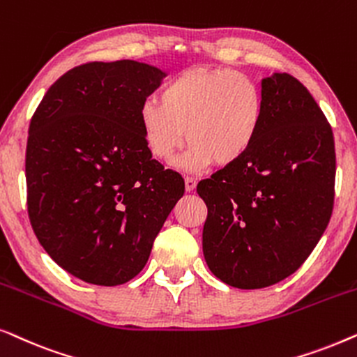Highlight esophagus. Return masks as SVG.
Listing matches in <instances>:
<instances>
[{
	"label": "esophagus",
	"instance_id": "obj_1",
	"mask_svg": "<svg viewBox=\"0 0 357 357\" xmlns=\"http://www.w3.org/2000/svg\"><path fill=\"white\" fill-rule=\"evenodd\" d=\"M195 187H197V180L193 177L185 178V190H187V192H193Z\"/></svg>",
	"mask_w": 357,
	"mask_h": 357
}]
</instances>
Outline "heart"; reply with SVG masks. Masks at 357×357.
<instances>
[{
    "label": "heart",
    "instance_id": "obj_1",
    "mask_svg": "<svg viewBox=\"0 0 357 357\" xmlns=\"http://www.w3.org/2000/svg\"><path fill=\"white\" fill-rule=\"evenodd\" d=\"M263 116L265 97L253 77L234 70H188L160 89L159 102L141 105L139 125L151 154L162 162L175 158L187 133L190 148L178 164L202 170L242 159Z\"/></svg>",
    "mask_w": 357,
    "mask_h": 357
}]
</instances>
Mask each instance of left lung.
Wrapping results in <instances>:
<instances>
[{"mask_svg":"<svg viewBox=\"0 0 357 357\" xmlns=\"http://www.w3.org/2000/svg\"><path fill=\"white\" fill-rule=\"evenodd\" d=\"M261 91L265 116L250 151L197 187L208 206L204 260L238 289L299 270L333 211L335 139L324 112L287 73L265 77Z\"/></svg>","mask_w":357,"mask_h":357,"instance_id":"left-lung-1","label":"left lung"}]
</instances>
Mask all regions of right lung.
<instances>
[{
  "mask_svg": "<svg viewBox=\"0 0 357 357\" xmlns=\"http://www.w3.org/2000/svg\"><path fill=\"white\" fill-rule=\"evenodd\" d=\"M164 76L133 60L86 63L53 82L31 120L32 229L56 265L91 284L133 280L183 197L182 175L153 159L139 125Z\"/></svg>",
  "mask_w": 357,
  "mask_h": 357,
  "instance_id": "1",
  "label": "right lung"
}]
</instances>
